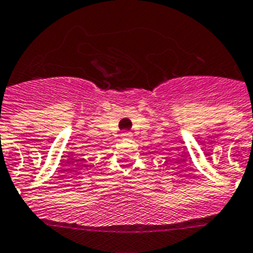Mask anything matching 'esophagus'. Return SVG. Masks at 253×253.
Here are the masks:
<instances>
[{
  "instance_id": "esophagus-1",
  "label": "esophagus",
  "mask_w": 253,
  "mask_h": 253,
  "mask_svg": "<svg viewBox=\"0 0 253 253\" xmlns=\"http://www.w3.org/2000/svg\"><path fill=\"white\" fill-rule=\"evenodd\" d=\"M121 137H122V138H131L132 133H131V132H124V133L121 134Z\"/></svg>"
}]
</instances>
